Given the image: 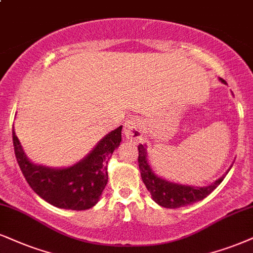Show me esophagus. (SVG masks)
I'll return each instance as SVG.
<instances>
[{
	"label": "esophagus",
	"mask_w": 253,
	"mask_h": 253,
	"mask_svg": "<svg viewBox=\"0 0 253 253\" xmlns=\"http://www.w3.org/2000/svg\"><path fill=\"white\" fill-rule=\"evenodd\" d=\"M124 135H126V139H129L132 143L141 142L143 135H144L141 118L133 117L126 121V123H124Z\"/></svg>",
	"instance_id": "esophagus-1"
}]
</instances>
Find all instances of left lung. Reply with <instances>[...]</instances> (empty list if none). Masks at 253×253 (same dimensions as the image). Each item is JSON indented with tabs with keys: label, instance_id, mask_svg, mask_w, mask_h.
<instances>
[{
	"label": "left lung",
	"instance_id": "left-lung-1",
	"mask_svg": "<svg viewBox=\"0 0 253 253\" xmlns=\"http://www.w3.org/2000/svg\"><path fill=\"white\" fill-rule=\"evenodd\" d=\"M219 81L226 84L223 79H219ZM138 167L139 171H141L143 183L145 184L146 189L150 192L151 198L161 207L169 209L186 207V205L193 204V203L199 202L208 197L223 182L227 172L231 169V167H230V169L226 171L225 174H223L220 178H218L207 186H191L169 182V180L158 177L154 172L150 164H149L148 151H146L145 144L138 145Z\"/></svg>",
	"mask_w": 253,
	"mask_h": 253
}]
</instances>
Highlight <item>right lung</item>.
I'll return each instance as SVG.
<instances>
[{
  "label": "right lung",
  "instance_id": "1",
  "mask_svg": "<svg viewBox=\"0 0 253 253\" xmlns=\"http://www.w3.org/2000/svg\"><path fill=\"white\" fill-rule=\"evenodd\" d=\"M121 141L122 126L103 137L76 164L49 168L29 161L12 129L15 156L30 188L49 204L67 210H86L97 204L108 183V162Z\"/></svg>",
  "mask_w": 253,
  "mask_h": 253
}]
</instances>
